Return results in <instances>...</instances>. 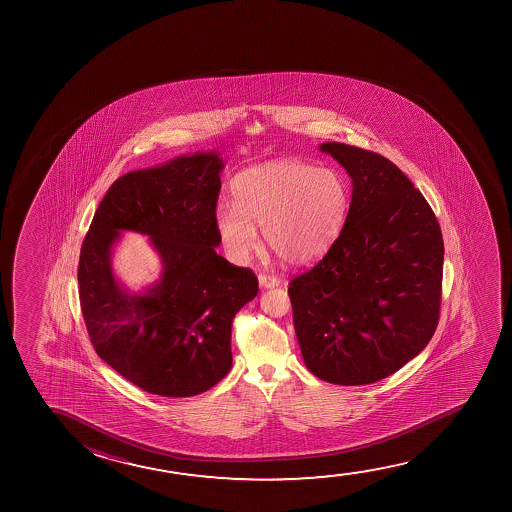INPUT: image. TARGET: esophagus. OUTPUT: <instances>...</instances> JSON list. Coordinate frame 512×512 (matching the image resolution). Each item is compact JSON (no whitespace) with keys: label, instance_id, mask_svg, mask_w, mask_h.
Returning a JSON list of instances; mask_svg holds the SVG:
<instances>
[{"label":"esophagus","instance_id":"1","mask_svg":"<svg viewBox=\"0 0 512 512\" xmlns=\"http://www.w3.org/2000/svg\"><path fill=\"white\" fill-rule=\"evenodd\" d=\"M259 283L262 288H273L278 287L280 280L271 274H259Z\"/></svg>","mask_w":512,"mask_h":512}]
</instances>
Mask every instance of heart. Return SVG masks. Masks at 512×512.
Here are the masks:
<instances>
[{"label": "heart", "mask_w": 512, "mask_h": 512, "mask_svg": "<svg viewBox=\"0 0 512 512\" xmlns=\"http://www.w3.org/2000/svg\"><path fill=\"white\" fill-rule=\"evenodd\" d=\"M231 192L234 204L220 201L215 208V227L238 262L257 250L262 227L281 260L309 264L336 241L350 210V187L339 171L294 159L241 171Z\"/></svg>", "instance_id": "obj_1"}]
</instances>
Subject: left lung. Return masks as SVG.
<instances>
[{"label": "left lung", "instance_id": "8db88e82", "mask_svg": "<svg viewBox=\"0 0 512 512\" xmlns=\"http://www.w3.org/2000/svg\"><path fill=\"white\" fill-rule=\"evenodd\" d=\"M320 150L348 171L353 192L329 252L288 285L295 334L316 378L369 385L434 336L444 241L427 199L392 161L344 143Z\"/></svg>", "mask_w": 512, "mask_h": 512}]
</instances>
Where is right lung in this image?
I'll use <instances>...</instances> for the list:
<instances>
[{
	"mask_svg": "<svg viewBox=\"0 0 512 512\" xmlns=\"http://www.w3.org/2000/svg\"><path fill=\"white\" fill-rule=\"evenodd\" d=\"M218 155L197 152L120 176L80 250L78 295L94 350L122 378L161 397L199 395L225 378L232 320L259 292L252 269L215 252ZM120 230L147 233L162 257V280L145 295H129L112 276Z\"/></svg>",
	"mask_w": 512,
	"mask_h": 512,
	"instance_id": "obj_1",
	"label": "right lung"
}]
</instances>
